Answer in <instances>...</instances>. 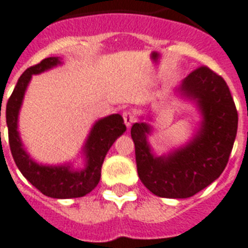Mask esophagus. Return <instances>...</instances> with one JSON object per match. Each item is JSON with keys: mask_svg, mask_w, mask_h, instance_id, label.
Here are the masks:
<instances>
[{"mask_svg": "<svg viewBox=\"0 0 248 248\" xmlns=\"http://www.w3.org/2000/svg\"><path fill=\"white\" fill-rule=\"evenodd\" d=\"M122 117H124V124H126L127 127H131V124L135 122V116H133L132 112L128 111V109H126V111L122 113Z\"/></svg>", "mask_w": 248, "mask_h": 248, "instance_id": "1", "label": "esophagus"}]
</instances>
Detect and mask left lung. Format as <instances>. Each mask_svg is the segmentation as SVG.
Masks as SVG:
<instances>
[{"label":"left lung","instance_id":"obj_1","mask_svg":"<svg viewBox=\"0 0 248 248\" xmlns=\"http://www.w3.org/2000/svg\"><path fill=\"white\" fill-rule=\"evenodd\" d=\"M178 90L197 105L202 115L200 130L186 146L155 156L147 142L150 124L136 122L131 128L140 180L154 195L165 199H187L217 180L237 133V109L219 75L201 66L189 73Z\"/></svg>","mask_w":248,"mask_h":248}]
</instances>
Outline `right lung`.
<instances>
[{"mask_svg": "<svg viewBox=\"0 0 248 248\" xmlns=\"http://www.w3.org/2000/svg\"><path fill=\"white\" fill-rule=\"evenodd\" d=\"M60 63L61 61L59 57H48L27 68L21 75L14 92L8 98L6 106V122L8 127L11 154L18 170L27 181L45 196L53 199H75L87 195L97 186L101 178L103 160L113 142L126 131V126L122 116L118 113L98 120L92 127L83 147L87 163L81 171H73L70 169V165L44 166L34 162L23 148L17 131L18 112L32 75H38Z\"/></svg>", "mask_w": 248, "mask_h": 248, "instance_id": "right-lung-1", "label": "right lung"}]
</instances>
